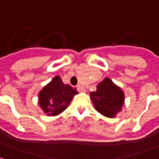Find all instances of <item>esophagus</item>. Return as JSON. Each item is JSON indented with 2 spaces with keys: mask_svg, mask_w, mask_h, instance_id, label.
Instances as JSON below:
<instances>
[{
  "mask_svg": "<svg viewBox=\"0 0 159 159\" xmlns=\"http://www.w3.org/2000/svg\"><path fill=\"white\" fill-rule=\"evenodd\" d=\"M76 89H77V91L80 92V93H83V92L86 91L85 89H84V87L82 86V85H77V86H76Z\"/></svg>",
  "mask_w": 159,
  "mask_h": 159,
  "instance_id": "1",
  "label": "esophagus"
}]
</instances>
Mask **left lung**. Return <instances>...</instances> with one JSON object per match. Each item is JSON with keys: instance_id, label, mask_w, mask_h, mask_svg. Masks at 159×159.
Segmentation results:
<instances>
[{"instance_id": "obj_1", "label": "left lung", "mask_w": 159, "mask_h": 159, "mask_svg": "<svg viewBox=\"0 0 159 159\" xmlns=\"http://www.w3.org/2000/svg\"><path fill=\"white\" fill-rule=\"evenodd\" d=\"M90 98L95 110L111 118L122 111L124 103L123 90L107 77L97 85L96 91L90 93Z\"/></svg>"}]
</instances>
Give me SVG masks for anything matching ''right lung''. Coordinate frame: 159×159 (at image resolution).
Instances as JSON below:
<instances>
[{
	"mask_svg": "<svg viewBox=\"0 0 159 159\" xmlns=\"http://www.w3.org/2000/svg\"><path fill=\"white\" fill-rule=\"evenodd\" d=\"M76 89L69 84H65L59 76H54L40 91V107L48 116H57L69 106L74 95L77 93Z\"/></svg>",
	"mask_w": 159,
	"mask_h": 159,
	"instance_id": "add662e5",
	"label": "right lung"
}]
</instances>
